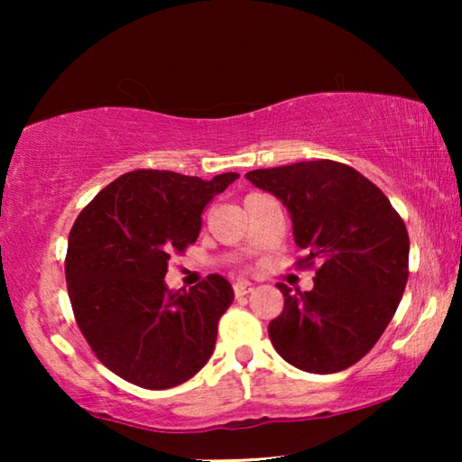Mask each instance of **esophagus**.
<instances>
[{"label": "esophagus", "instance_id": "34e87169", "mask_svg": "<svg viewBox=\"0 0 462 462\" xmlns=\"http://www.w3.org/2000/svg\"><path fill=\"white\" fill-rule=\"evenodd\" d=\"M233 290H236L237 296H245V294H250L252 290H254V286H252L250 282H236V283H233Z\"/></svg>", "mask_w": 462, "mask_h": 462}]
</instances>
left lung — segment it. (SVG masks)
<instances>
[{
  "label": "left lung",
  "mask_w": 462,
  "mask_h": 462,
  "mask_svg": "<svg viewBox=\"0 0 462 462\" xmlns=\"http://www.w3.org/2000/svg\"><path fill=\"white\" fill-rule=\"evenodd\" d=\"M245 179L286 206L294 242L307 252L302 263H319L309 292L280 283L283 311L269 324L271 343L299 370H346L376 345L400 305L406 225L381 189L345 163L299 162Z\"/></svg>",
  "instance_id": "left-lung-1"
}]
</instances>
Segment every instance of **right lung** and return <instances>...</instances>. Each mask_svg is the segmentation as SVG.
<instances>
[{
  "label": "right lung",
  "mask_w": 462,
  "mask_h": 462,
  "mask_svg": "<svg viewBox=\"0 0 462 462\" xmlns=\"http://www.w3.org/2000/svg\"><path fill=\"white\" fill-rule=\"evenodd\" d=\"M237 172L212 180L134 170L106 185L75 220L65 261L78 326L97 357L124 381L170 389L204 368L233 302L223 275L189 290L163 282L170 254L193 244L201 212Z\"/></svg>",
  "instance_id": "obj_1"
}]
</instances>
